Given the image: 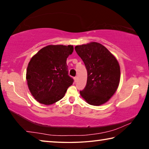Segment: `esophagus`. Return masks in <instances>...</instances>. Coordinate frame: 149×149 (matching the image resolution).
<instances>
[{"label": "esophagus", "instance_id": "obj_1", "mask_svg": "<svg viewBox=\"0 0 149 149\" xmlns=\"http://www.w3.org/2000/svg\"><path fill=\"white\" fill-rule=\"evenodd\" d=\"M74 81H75V82H77V76H75L74 77Z\"/></svg>", "mask_w": 149, "mask_h": 149}]
</instances>
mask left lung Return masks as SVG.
Here are the masks:
<instances>
[{"instance_id": "8db88e82", "label": "left lung", "mask_w": 149, "mask_h": 149, "mask_svg": "<svg viewBox=\"0 0 149 149\" xmlns=\"http://www.w3.org/2000/svg\"><path fill=\"white\" fill-rule=\"evenodd\" d=\"M87 71V80L80 95L87 103L99 106L107 102L118 87L120 68L116 58L99 42L75 47Z\"/></svg>"}]
</instances>
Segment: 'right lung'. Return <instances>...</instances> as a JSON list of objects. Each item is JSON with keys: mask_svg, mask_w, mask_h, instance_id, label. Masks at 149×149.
<instances>
[{"mask_svg": "<svg viewBox=\"0 0 149 149\" xmlns=\"http://www.w3.org/2000/svg\"><path fill=\"white\" fill-rule=\"evenodd\" d=\"M72 45H49L31 58L27 68L29 89L35 99L45 105L62 99L74 79L68 75L67 58Z\"/></svg>", "mask_w": 149, "mask_h": 149, "instance_id": "right-lung-1", "label": "right lung"}]
</instances>
